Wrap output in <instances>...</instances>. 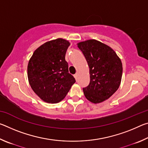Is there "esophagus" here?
Instances as JSON below:
<instances>
[{
  "instance_id": "obj_1",
  "label": "esophagus",
  "mask_w": 148,
  "mask_h": 148,
  "mask_svg": "<svg viewBox=\"0 0 148 148\" xmlns=\"http://www.w3.org/2000/svg\"><path fill=\"white\" fill-rule=\"evenodd\" d=\"M78 76H79L78 73H76V74H75L74 75V77H75V79H76V80L77 79V78H78Z\"/></svg>"
}]
</instances>
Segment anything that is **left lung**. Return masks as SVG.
<instances>
[{
    "mask_svg": "<svg viewBox=\"0 0 148 148\" xmlns=\"http://www.w3.org/2000/svg\"><path fill=\"white\" fill-rule=\"evenodd\" d=\"M77 47L89 68V84L83 88L85 97L95 104L106 101L118 89L121 83V60L111 47L96 40L79 42Z\"/></svg>",
    "mask_w": 148,
    "mask_h": 148,
    "instance_id": "obj_1",
    "label": "left lung"
}]
</instances>
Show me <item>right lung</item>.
<instances>
[{
    "instance_id": "right-lung-1",
    "label": "right lung",
    "mask_w": 148,
    "mask_h": 148,
    "mask_svg": "<svg viewBox=\"0 0 148 148\" xmlns=\"http://www.w3.org/2000/svg\"><path fill=\"white\" fill-rule=\"evenodd\" d=\"M69 46V42L62 38L47 42L35 50L29 60L27 74L30 86L48 103L61 101L76 82L69 73V64L65 61Z\"/></svg>"
}]
</instances>
